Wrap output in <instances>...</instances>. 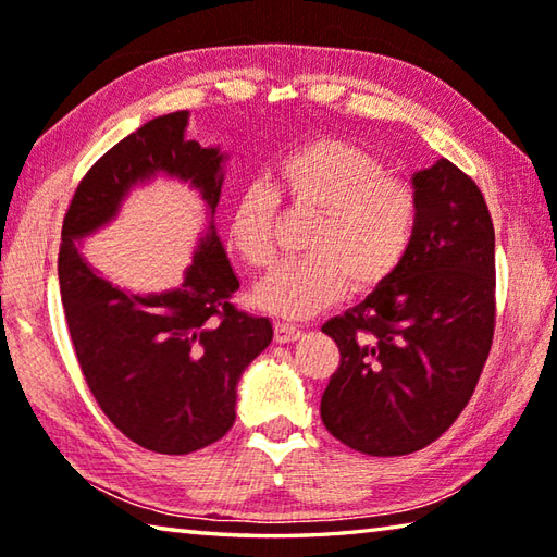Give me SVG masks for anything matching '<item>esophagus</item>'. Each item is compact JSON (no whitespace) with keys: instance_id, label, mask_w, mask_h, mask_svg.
<instances>
[{"instance_id":"esophagus-1","label":"esophagus","mask_w":557,"mask_h":557,"mask_svg":"<svg viewBox=\"0 0 557 557\" xmlns=\"http://www.w3.org/2000/svg\"><path fill=\"white\" fill-rule=\"evenodd\" d=\"M301 336V329L295 324H285V322H277L275 324V342L277 344H289V342H297Z\"/></svg>"}]
</instances>
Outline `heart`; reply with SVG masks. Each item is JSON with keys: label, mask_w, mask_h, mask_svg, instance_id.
Segmentation results:
<instances>
[{"label": "heart", "mask_w": 557, "mask_h": 557, "mask_svg": "<svg viewBox=\"0 0 557 557\" xmlns=\"http://www.w3.org/2000/svg\"><path fill=\"white\" fill-rule=\"evenodd\" d=\"M277 201L314 211L305 260L282 262L256 287V305L285 319H307L348 289L373 292L403 268L418 233L412 188L391 178L371 152L344 139H312L270 169L268 186L238 194L228 221L233 250L252 268L272 260Z\"/></svg>", "instance_id": "1"}]
</instances>
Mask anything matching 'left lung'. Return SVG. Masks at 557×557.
Here are the masks:
<instances>
[{"instance_id": "1", "label": "left lung", "mask_w": 557, "mask_h": 557, "mask_svg": "<svg viewBox=\"0 0 557 557\" xmlns=\"http://www.w3.org/2000/svg\"><path fill=\"white\" fill-rule=\"evenodd\" d=\"M418 233L403 268L322 332L342 361L322 395L326 430L373 457L435 442L467 408L494 338V223L447 159L412 174Z\"/></svg>"}]
</instances>
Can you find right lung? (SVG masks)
Wrapping results in <instances>:
<instances>
[{
	"label": "right lung",
	"instance_id": "right-lung-1",
	"mask_svg": "<svg viewBox=\"0 0 557 557\" xmlns=\"http://www.w3.org/2000/svg\"><path fill=\"white\" fill-rule=\"evenodd\" d=\"M188 112L149 120L83 176L63 219L59 282L65 322L90 393L122 435L159 455H188L235 422L238 381L272 342L265 317L231 305L240 287L215 233L225 159L221 147L186 139ZM157 175L196 187L210 225L185 282L139 296L82 258L79 240L116 218L135 185Z\"/></svg>",
	"mask_w": 557,
	"mask_h": 557
}]
</instances>
